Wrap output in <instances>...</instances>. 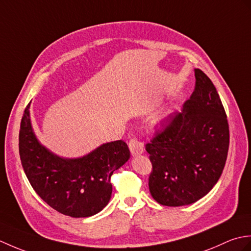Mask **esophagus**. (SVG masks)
<instances>
[{
	"mask_svg": "<svg viewBox=\"0 0 251 251\" xmlns=\"http://www.w3.org/2000/svg\"><path fill=\"white\" fill-rule=\"evenodd\" d=\"M128 147L132 156L139 155V154H142L143 151H145V145L137 139H131L128 143Z\"/></svg>",
	"mask_w": 251,
	"mask_h": 251,
	"instance_id": "esophagus-1",
	"label": "esophagus"
}]
</instances>
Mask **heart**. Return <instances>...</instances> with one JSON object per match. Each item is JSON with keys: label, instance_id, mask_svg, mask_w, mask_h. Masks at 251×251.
<instances>
[{"label": "heart", "instance_id": "1", "mask_svg": "<svg viewBox=\"0 0 251 251\" xmlns=\"http://www.w3.org/2000/svg\"><path fill=\"white\" fill-rule=\"evenodd\" d=\"M166 119H167L166 113L159 115V116H157V117H155V119H154V121L152 122V125L153 126H161V125L164 124V122L166 121Z\"/></svg>", "mask_w": 251, "mask_h": 251}]
</instances>
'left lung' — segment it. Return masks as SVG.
Masks as SVG:
<instances>
[{
  "label": "left lung",
  "mask_w": 251,
  "mask_h": 251,
  "mask_svg": "<svg viewBox=\"0 0 251 251\" xmlns=\"http://www.w3.org/2000/svg\"><path fill=\"white\" fill-rule=\"evenodd\" d=\"M195 78L182 110L146 145L152 163L149 189L164 206L201 200L218 182L226 162L230 131L225 108L215 85L200 69Z\"/></svg>",
  "instance_id": "1"
}]
</instances>
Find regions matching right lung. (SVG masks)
<instances>
[{"label": "right lung", "instance_id": "1", "mask_svg": "<svg viewBox=\"0 0 251 251\" xmlns=\"http://www.w3.org/2000/svg\"><path fill=\"white\" fill-rule=\"evenodd\" d=\"M30 103L19 130V155L30 184L42 200L62 215L85 218L98 214L112 194L111 176L130 157L123 140L102 146L78 158H63L36 139L30 121Z\"/></svg>", "mask_w": 251, "mask_h": 251}]
</instances>
